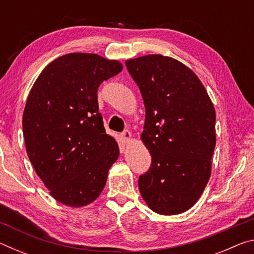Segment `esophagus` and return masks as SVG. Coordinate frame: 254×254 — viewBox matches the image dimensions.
<instances>
[{
	"instance_id": "esophagus-1",
	"label": "esophagus",
	"mask_w": 254,
	"mask_h": 254,
	"mask_svg": "<svg viewBox=\"0 0 254 254\" xmlns=\"http://www.w3.org/2000/svg\"><path fill=\"white\" fill-rule=\"evenodd\" d=\"M121 137L123 139V141L126 143H128L130 142V141L132 140V133L128 131V130H126V131H123L122 133H121Z\"/></svg>"
}]
</instances>
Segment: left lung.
I'll list each match as a JSON object with an SVG mask.
<instances>
[{"label": "left lung", "mask_w": 254, "mask_h": 254, "mask_svg": "<svg viewBox=\"0 0 254 254\" xmlns=\"http://www.w3.org/2000/svg\"><path fill=\"white\" fill-rule=\"evenodd\" d=\"M145 107L141 134L151 167L139 177L142 198L153 212L188 210L204 191L216 144L215 109L195 72L178 60L148 55L126 62Z\"/></svg>", "instance_id": "1"}]
</instances>
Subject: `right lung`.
Returning a JSON list of instances; mask_svg holds the SVG:
<instances>
[{"label": "right lung", "instance_id": "1", "mask_svg": "<svg viewBox=\"0 0 254 254\" xmlns=\"http://www.w3.org/2000/svg\"><path fill=\"white\" fill-rule=\"evenodd\" d=\"M123 69L118 60L96 54L62 56L33 84L22 127L28 157L56 200L81 207L104 188L120 150L106 134L97 89Z\"/></svg>", "mask_w": 254, "mask_h": 254}]
</instances>
